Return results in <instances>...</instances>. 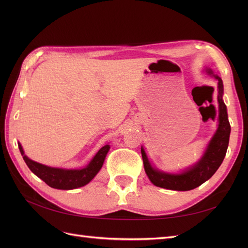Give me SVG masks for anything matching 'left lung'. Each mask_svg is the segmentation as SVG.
Listing matches in <instances>:
<instances>
[{
	"instance_id": "obj_1",
	"label": "left lung",
	"mask_w": 248,
	"mask_h": 248,
	"mask_svg": "<svg viewBox=\"0 0 248 248\" xmlns=\"http://www.w3.org/2000/svg\"><path fill=\"white\" fill-rule=\"evenodd\" d=\"M205 71L209 76H212L215 79L218 80V86H217V90H218L217 101H218L219 108L218 127H217L212 139L208 142L207 148L200 160L193 166L177 172V174L162 171L153 167L145 152V149L141 147L140 152L142 161H144L145 171L150 181L155 186L178 191H187L197 188L215 174V171L218 170L224 159L229 146L231 125L228 119L227 107L222 99L223 84L222 79L217 74H214L211 68L206 67Z\"/></svg>"
}]
</instances>
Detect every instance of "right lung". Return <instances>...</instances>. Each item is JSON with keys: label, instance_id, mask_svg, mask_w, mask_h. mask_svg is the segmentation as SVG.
I'll list each match as a JSON object with an SVG mask.
<instances>
[{"label": "right lung", "instance_id": "1", "mask_svg": "<svg viewBox=\"0 0 248 248\" xmlns=\"http://www.w3.org/2000/svg\"><path fill=\"white\" fill-rule=\"evenodd\" d=\"M18 148L27 166L37 177L43 180L44 182L48 186L52 187V188L70 190L87 185L98 174L110 147L107 144L100 148L98 152L94 155L93 158L82 169H61L48 167L46 166V164H41L30 159L25 154L20 142H18Z\"/></svg>", "mask_w": 248, "mask_h": 248}]
</instances>
